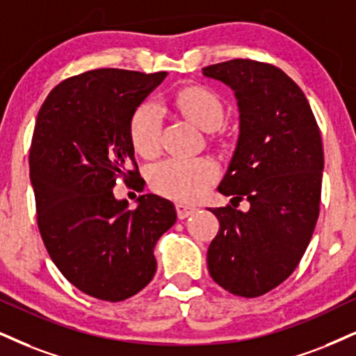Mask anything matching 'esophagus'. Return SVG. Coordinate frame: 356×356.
<instances>
[{"mask_svg": "<svg viewBox=\"0 0 356 356\" xmlns=\"http://www.w3.org/2000/svg\"><path fill=\"white\" fill-rule=\"evenodd\" d=\"M196 211L195 206H190V204H183V203H178L177 204V213H178V218L179 219H186L188 216H191L193 213Z\"/></svg>", "mask_w": 356, "mask_h": 356, "instance_id": "1", "label": "esophagus"}]
</instances>
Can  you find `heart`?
<instances>
[{
  "mask_svg": "<svg viewBox=\"0 0 356 356\" xmlns=\"http://www.w3.org/2000/svg\"><path fill=\"white\" fill-rule=\"evenodd\" d=\"M177 107L203 130H216L225 120V108L213 92L201 87H188L178 92ZM165 112L153 99L135 107L130 118V138L135 150L143 156H153L160 150ZM219 168L209 158H166L153 165L150 185L166 198L190 203L196 201L216 181Z\"/></svg>",
  "mask_w": 356,
  "mask_h": 356,
  "instance_id": "obj_1",
  "label": "heart"
}]
</instances>
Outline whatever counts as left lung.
<instances>
[{
	"instance_id": "left-lung-1",
	"label": "left lung",
	"mask_w": 356,
	"mask_h": 356,
	"mask_svg": "<svg viewBox=\"0 0 356 356\" xmlns=\"http://www.w3.org/2000/svg\"><path fill=\"white\" fill-rule=\"evenodd\" d=\"M203 74L229 86L239 107L238 145L218 191L251 204L245 213L234 204L209 209L219 231L209 244L208 269L225 291L252 299L282 284L312 239L322 137L304 92L275 65L232 59Z\"/></svg>"
}]
</instances>
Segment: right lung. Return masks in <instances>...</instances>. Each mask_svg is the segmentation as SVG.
Returning a JSON list of instances; mask_svg holds the SVG:
<instances>
[{
  "mask_svg": "<svg viewBox=\"0 0 356 356\" xmlns=\"http://www.w3.org/2000/svg\"><path fill=\"white\" fill-rule=\"evenodd\" d=\"M165 77L95 69L65 79L39 108L29 150L39 232L64 277L95 299L120 302L148 285L156 241L177 221L168 200L142 195L129 209L112 193L118 178L140 177L130 118Z\"/></svg>",
  "mask_w": 356,
  "mask_h": 356,
  "instance_id": "right-lung-1",
  "label": "right lung"
}]
</instances>
